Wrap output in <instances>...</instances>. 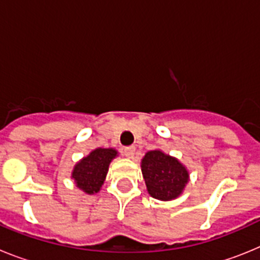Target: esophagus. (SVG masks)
<instances>
[{"instance_id":"esophagus-1","label":"esophagus","mask_w":260,"mask_h":260,"mask_svg":"<svg viewBox=\"0 0 260 260\" xmlns=\"http://www.w3.org/2000/svg\"><path fill=\"white\" fill-rule=\"evenodd\" d=\"M122 152H123V155L126 156V157L132 158L133 156L135 155V147H133V146L125 147V148H122Z\"/></svg>"}]
</instances>
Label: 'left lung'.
I'll return each instance as SVG.
<instances>
[{
  "instance_id": "1",
  "label": "left lung",
  "mask_w": 260,
  "mask_h": 260,
  "mask_svg": "<svg viewBox=\"0 0 260 260\" xmlns=\"http://www.w3.org/2000/svg\"><path fill=\"white\" fill-rule=\"evenodd\" d=\"M142 173L150 195L160 201L177 198L189 181L186 168L177 158L158 150L146 153L142 160Z\"/></svg>"
}]
</instances>
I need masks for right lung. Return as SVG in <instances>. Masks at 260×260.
I'll list each match as a JSON object with an SVG mask.
<instances>
[{
  "label": "right lung",
  "mask_w": 260,
  "mask_h": 260,
  "mask_svg": "<svg viewBox=\"0 0 260 260\" xmlns=\"http://www.w3.org/2000/svg\"><path fill=\"white\" fill-rule=\"evenodd\" d=\"M117 151L112 148H96L87 157L80 160L73 171V178L79 189L87 194H95L100 190L107 176L108 167Z\"/></svg>",
  "instance_id": "add662e5"
}]
</instances>
